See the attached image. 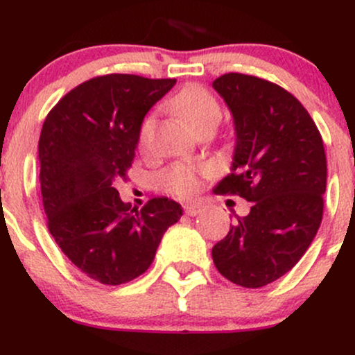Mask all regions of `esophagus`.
<instances>
[{"label":"esophagus","instance_id":"1","mask_svg":"<svg viewBox=\"0 0 355 355\" xmlns=\"http://www.w3.org/2000/svg\"><path fill=\"white\" fill-rule=\"evenodd\" d=\"M203 207L198 205V203H190V205L185 207V214L190 215V217H195V215L202 214Z\"/></svg>","mask_w":355,"mask_h":355}]
</instances>
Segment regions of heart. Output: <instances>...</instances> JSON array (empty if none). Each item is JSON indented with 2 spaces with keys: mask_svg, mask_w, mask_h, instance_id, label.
Here are the masks:
<instances>
[{
  "mask_svg": "<svg viewBox=\"0 0 355 355\" xmlns=\"http://www.w3.org/2000/svg\"><path fill=\"white\" fill-rule=\"evenodd\" d=\"M172 107L182 120L185 121L195 132L209 125H217L222 116L218 103L214 96L202 87H187L172 100ZM153 116H146L140 126V145L145 146L148 144L150 135H152ZM166 185L170 190L177 191L180 195L191 193L198 185L197 170L190 165H175L168 173H166Z\"/></svg>",
  "mask_w": 355,
  "mask_h": 355,
  "instance_id": "obj_1",
  "label": "heart"
}]
</instances>
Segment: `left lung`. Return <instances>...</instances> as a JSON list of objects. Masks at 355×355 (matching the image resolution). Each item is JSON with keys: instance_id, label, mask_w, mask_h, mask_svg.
<instances>
[{"instance_id": "1", "label": "left lung", "mask_w": 355, "mask_h": 355, "mask_svg": "<svg viewBox=\"0 0 355 355\" xmlns=\"http://www.w3.org/2000/svg\"><path fill=\"white\" fill-rule=\"evenodd\" d=\"M230 110L235 146L232 173L218 193L252 202L235 215L227 237L211 248L215 267L230 282L263 287L302 259L322 222L327 162L315 123L287 89L229 73L211 83Z\"/></svg>"}]
</instances>
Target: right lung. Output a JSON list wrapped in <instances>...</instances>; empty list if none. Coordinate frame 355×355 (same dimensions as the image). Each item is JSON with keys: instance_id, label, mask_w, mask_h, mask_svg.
<instances>
[{"instance_id": "add662e5", "label": "right lung", "mask_w": 355, "mask_h": 355, "mask_svg": "<svg viewBox=\"0 0 355 355\" xmlns=\"http://www.w3.org/2000/svg\"><path fill=\"white\" fill-rule=\"evenodd\" d=\"M175 83L96 76L67 93L43 123L38 152L48 229L96 282L120 285L146 272L166 229L183 215L168 197L130 210L113 187L132 166L145 115Z\"/></svg>"}]
</instances>
